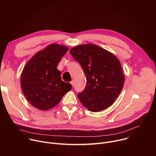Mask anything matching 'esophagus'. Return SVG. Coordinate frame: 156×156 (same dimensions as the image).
I'll return each mask as SVG.
<instances>
[{
	"label": "esophagus",
	"mask_w": 156,
	"mask_h": 156,
	"mask_svg": "<svg viewBox=\"0 0 156 156\" xmlns=\"http://www.w3.org/2000/svg\"><path fill=\"white\" fill-rule=\"evenodd\" d=\"M70 83H71V84L72 85V86L73 87V86H74V81H73V80H72V81L70 82Z\"/></svg>",
	"instance_id": "esophagus-1"
}]
</instances>
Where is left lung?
<instances>
[{
    "label": "left lung",
    "mask_w": 156,
    "mask_h": 156,
    "mask_svg": "<svg viewBox=\"0 0 156 156\" xmlns=\"http://www.w3.org/2000/svg\"><path fill=\"white\" fill-rule=\"evenodd\" d=\"M86 77L84 90L77 96L90 111L99 112L112 105L125 82L120 61L110 52L95 44L76 46L70 51Z\"/></svg>",
    "instance_id": "8db88e82"
}]
</instances>
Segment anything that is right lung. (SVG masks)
I'll use <instances>...</instances> for the list:
<instances>
[{"label":"right lung","instance_id":"1","mask_svg":"<svg viewBox=\"0 0 156 156\" xmlns=\"http://www.w3.org/2000/svg\"><path fill=\"white\" fill-rule=\"evenodd\" d=\"M69 48L51 44L34 55L21 74V88L27 100L35 108L46 111L57 105L63 96L71 90L69 83L62 81L57 69Z\"/></svg>","mask_w":156,"mask_h":156}]
</instances>
